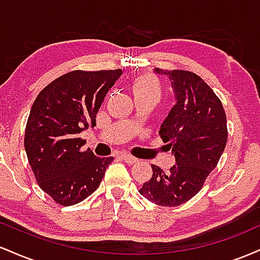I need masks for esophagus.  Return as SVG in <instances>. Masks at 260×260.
Instances as JSON below:
<instances>
[{
  "label": "esophagus",
  "mask_w": 260,
  "mask_h": 260,
  "mask_svg": "<svg viewBox=\"0 0 260 260\" xmlns=\"http://www.w3.org/2000/svg\"><path fill=\"white\" fill-rule=\"evenodd\" d=\"M121 159L123 161H126L127 164H131V165H132V164L138 162V159H137V157H134V156H132V155H129L127 153L121 154Z\"/></svg>",
  "instance_id": "obj_1"
}]
</instances>
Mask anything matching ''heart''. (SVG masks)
<instances>
[{"mask_svg": "<svg viewBox=\"0 0 260 260\" xmlns=\"http://www.w3.org/2000/svg\"><path fill=\"white\" fill-rule=\"evenodd\" d=\"M131 89H132L134 99L150 98V99L157 101L162 92L159 78L151 73H142L134 77L131 83Z\"/></svg>", "mask_w": 260, "mask_h": 260, "instance_id": "obj_1", "label": "heart"}]
</instances>
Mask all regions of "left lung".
Wrapping results in <instances>:
<instances>
[{
  "instance_id": "1",
  "label": "left lung",
  "mask_w": 260,
  "mask_h": 260,
  "mask_svg": "<svg viewBox=\"0 0 260 260\" xmlns=\"http://www.w3.org/2000/svg\"><path fill=\"white\" fill-rule=\"evenodd\" d=\"M155 72L171 80L177 99L160 128V138L175 154L169 171L151 165L153 176L139 193L161 207H177L192 199L216 168L228 142L226 113L221 101L201 77L189 71Z\"/></svg>"
}]
</instances>
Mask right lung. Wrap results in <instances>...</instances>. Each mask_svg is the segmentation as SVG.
I'll return each mask as SVG.
<instances>
[{"mask_svg":"<svg viewBox=\"0 0 260 260\" xmlns=\"http://www.w3.org/2000/svg\"><path fill=\"white\" fill-rule=\"evenodd\" d=\"M121 70L72 71L52 80L32 104L24 148L38 184L57 204L84 201L99 187L113 157L82 150L79 133L96 124L95 117Z\"/></svg>","mask_w":260,"mask_h":260,"instance_id":"add662e5","label":"right lung"}]
</instances>
